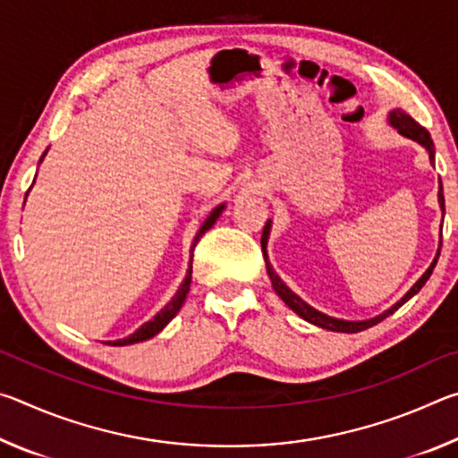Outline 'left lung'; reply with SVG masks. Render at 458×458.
Listing matches in <instances>:
<instances>
[{
  "mask_svg": "<svg viewBox=\"0 0 458 458\" xmlns=\"http://www.w3.org/2000/svg\"><path fill=\"white\" fill-rule=\"evenodd\" d=\"M390 123H392L394 127L398 129V133H402V135L408 137V139H414V141L420 143V145L424 147V149L428 151L430 161H434V143H432L428 131H426L422 125H418V123H416L412 117H410V114H406L404 111H402V108H396V111L390 113ZM438 204H440V208H443V212H445L443 182H440V190H438ZM268 230H270V222H267L265 230H262L260 244H267ZM438 257H440V248H438L437 259H434V262L428 267V270H426V273H424L420 278H418V283L412 286V289H410V291L404 294V297H402V299L398 301V303L394 305L392 309H387L386 313L377 315V317H374V319H368V321H344V319H335V317H329V315H325V313H321V311H317V309H313L311 305H307L303 299L297 297V294H294V293L289 289V286H286V284L281 281V278H278V275L275 273L273 267H270L267 254H265V262H267V273H268V276H270V283H273V289L276 291L278 297H281V299L284 301V303L289 305V307L293 309V311L297 313L299 317H303L305 321L317 325V327H323V329H329V331L358 333V331H363V329H368V327H374V325H377L379 321H384L387 315H392L394 311H398V309H400L402 305H404L408 299H412L414 294L422 289L424 283L430 278L434 267H437Z\"/></svg>",
  "mask_w": 458,
  "mask_h": 458,
  "instance_id": "1",
  "label": "left lung"
}]
</instances>
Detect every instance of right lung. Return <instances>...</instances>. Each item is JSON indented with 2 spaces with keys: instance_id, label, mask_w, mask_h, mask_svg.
<instances>
[{
  "instance_id": "add662e5",
  "label": "right lung",
  "mask_w": 458,
  "mask_h": 458,
  "mask_svg": "<svg viewBox=\"0 0 458 458\" xmlns=\"http://www.w3.org/2000/svg\"><path fill=\"white\" fill-rule=\"evenodd\" d=\"M222 210H224V204L222 206H218L216 208V210L208 216L206 218V222L201 224V228H199V232L196 234V238H193V244H191V252H193V248H196V244L199 242V238L206 234V230H210L212 226H214V222L218 220V216L222 214ZM191 260H193V254H191ZM190 283H191V267H190V270H188V275H185V281L182 283V286L180 289H177V293L174 294V299L169 301V303L161 309V311L153 317L151 321H147V323H143L141 327H139L135 333H131L129 337H125V339H117V341H111V345H131V344H139V341H145V339H151L153 335H157V333L165 327V325L174 319V317L177 315V311H180L182 309V305H183V301H185V297H188V293H190Z\"/></svg>"
}]
</instances>
